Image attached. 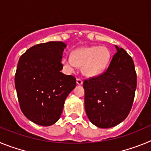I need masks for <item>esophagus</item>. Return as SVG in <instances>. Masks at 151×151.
<instances>
[{
  "label": "esophagus",
  "mask_w": 151,
  "mask_h": 151,
  "mask_svg": "<svg viewBox=\"0 0 151 151\" xmlns=\"http://www.w3.org/2000/svg\"><path fill=\"white\" fill-rule=\"evenodd\" d=\"M77 84H78V85H82V84H83L82 80H81V79H80V78H77Z\"/></svg>",
  "instance_id": "esophagus-1"
}]
</instances>
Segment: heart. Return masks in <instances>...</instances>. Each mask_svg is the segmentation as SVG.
Listing matches in <instances>:
<instances>
[{
  "mask_svg": "<svg viewBox=\"0 0 151 151\" xmlns=\"http://www.w3.org/2000/svg\"><path fill=\"white\" fill-rule=\"evenodd\" d=\"M111 51L105 47H86L74 50L72 56L66 55L62 63L69 71L77 65L82 66V72L87 77L102 74L109 65Z\"/></svg>",
  "mask_w": 151,
  "mask_h": 151,
  "instance_id": "heart-1",
  "label": "heart"
}]
</instances>
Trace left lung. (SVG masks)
<instances>
[{"label": "left lung", "instance_id": "8db88e82", "mask_svg": "<svg viewBox=\"0 0 151 151\" xmlns=\"http://www.w3.org/2000/svg\"><path fill=\"white\" fill-rule=\"evenodd\" d=\"M116 52L103 74L83 82L85 110L97 127L111 128L123 122L135 98L137 75L132 57L115 46Z\"/></svg>", "mask_w": 151, "mask_h": 151}]
</instances>
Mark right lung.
<instances>
[{"label": "right lung", "mask_w": 151, "mask_h": 151, "mask_svg": "<svg viewBox=\"0 0 151 151\" xmlns=\"http://www.w3.org/2000/svg\"><path fill=\"white\" fill-rule=\"evenodd\" d=\"M62 41L39 43L21 55L15 75L20 108L29 120L49 126L60 118L66 98L76 86L74 76L61 72Z\"/></svg>", "instance_id": "1"}]
</instances>
